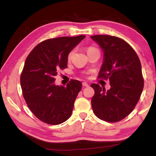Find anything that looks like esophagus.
Wrapping results in <instances>:
<instances>
[{"instance_id":"34e87169","label":"esophagus","mask_w":156,"mask_h":156,"mask_svg":"<svg viewBox=\"0 0 156 156\" xmlns=\"http://www.w3.org/2000/svg\"><path fill=\"white\" fill-rule=\"evenodd\" d=\"M82 84H83V87H89V83H87V82H83V83H82Z\"/></svg>"}]
</instances>
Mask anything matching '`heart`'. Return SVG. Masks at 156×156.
<instances>
[{"mask_svg": "<svg viewBox=\"0 0 156 156\" xmlns=\"http://www.w3.org/2000/svg\"><path fill=\"white\" fill-rule=\"evenodd\" d=\"M94 50H96V49H95V48H92V47L88 48V49H87V53H90L91 51H94ZM74 52H75L74 50H73V51H71L70 52H69V55H68V59L69 60L71 58H72V56L73 55V54H74Z\"/></svg>", "mask_w": 156, "mask_h": 156, "instance_id": "obj_1", "label": "heart"}]
</instances>
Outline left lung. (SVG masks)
<instances>
[{"label": "left lung", "mask_w": 156, "mask_h": 156, "mask_svg": "<svg viewBox=\"0 0 156 156\" xmlns=\"http://www.w3.org/2000/svg\"><path fill=\"white\" fill-rule=\"evenodd\" d=\"M103 53L99 78L108 79L111 88L96 83L92 107L94 114L109 122H119L131 113L144 87L140 60L134 50L123 39L108 35L92 36Z\"/></svg>", "instance_id": "left-lung-1"}]
</instances>
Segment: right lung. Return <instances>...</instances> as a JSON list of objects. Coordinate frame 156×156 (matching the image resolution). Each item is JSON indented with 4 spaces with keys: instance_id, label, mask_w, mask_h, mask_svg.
<instances>
[{
    "instance_id": "obj_1",
    "label": "right lung",
    "mask_w": 156,
    "mask_h": 156,
    "mask_svg": "<svg viewBox=\"0 0 156 156\" xmlns=\"http://www.w3.org/2000/svg\"><path fill=\"white\" fill-rule=\"evenodd\" d=\"M85 37L47 39L37 44L27 57L20 77L21 88L28 108L41 121L59 125L70 117L82 83L71 80L66 87L55 85V76L58 69L67 67L69 52Z\"/></svg>"
}]
</instances>
